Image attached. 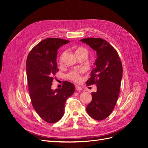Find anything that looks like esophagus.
Wrapping results in <instances>:
<instances>
[{
    "label": "esophagus",
    "mask_w": 148,
    "mask_h": 148,
    "mask_svg": "<svg viewBox=\"0 0 148 148\" xmlns=\"http://www.w3.org/2000/svg\"><path fill=\"white\" fill-rule=\"evenodd\" d=\"M75 88H76V89H77V91H81V90H82V88L81 87L78 86H77V85H76V86H75Z\"/></svg>",
    "instance_id": "34e87169"
}]
</instances>
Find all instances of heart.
<instances>
[{"label": "heart", "mask_w": 148, "mask_h": 148, "mask_svg": "<svg viewBox=\"0 0 148 148\" xmlns=\"http://www.w3.org/2000/svg\"><path fill=\"white\" fill-rule=\"evenodd\" d=\"M77 54L78 55L79 53H83V52H87V51L83 47H79L77 49ZM65 52H64L63 53H62V54L60 56L59 58V62H62V60H63V58L65 56ZM84 69H74L70 71L69 72L66 74V78L69 79L71 80V81L74 82L75 83H77L81 81V79H82V74L84 72Z\"/></svg>", "instance_id": "obj_1"}]
</instances>
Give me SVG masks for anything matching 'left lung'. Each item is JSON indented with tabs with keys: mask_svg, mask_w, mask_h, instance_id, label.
Wrapping results in <instances>:
<instances>
[{
	"mask_svg": "<svg viewBox=\"0 0 148 148\" xmlns=\"http://www.w3.org/2000/svg\"><path fill=\"white\" fill-rule=\"evenodd\" d=\"M81 41L97 52L95 66L86 82L87 86L96 84L97 91L92 92L86 111L92 119L102 120L109 117L117 103L122 78V62L117 51L104 39L87 38Z\"/></svg>",
	"mask_w": 148,
	"mask_h": 148,
	"instance_id": "obj_1",
	"label": "left lung"
}]
</instances>
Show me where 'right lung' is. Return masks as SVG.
Masks as SVG:
<instances>
[{
	"mask_svg": "<svg viewBox=\"0 0 148 148\" xmlns=\"http://www.w3.org/2000/svg\"><path fill=\"white\" fill-rule=\"evenodd\" d=\"M70 41L46 38L31 49L26 59V75L29 96L34 109L43 120L56 123L64 114L66 100L75 92V86L64 81L61 88L51 89L58 72L57 50Z\"/></svg>",
	"mask_w": 148,
	"mask_h": 148,
	"instance_id": "add662e5",
	"label": "right lung"
}]
</instances>
